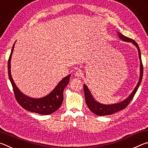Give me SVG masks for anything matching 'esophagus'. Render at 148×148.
Masks as SVG:
<instances>
[{
	"label": "esophagus",
	"instance_id": "34e87169",
	"mask_svg": "<svg viewBox=\"0 0 148 148\" xmlns=\"http://www.w3.org/2000/svg\"><path fill=\"white\" fill-rule=\"evenodd\" d=\"M74 74V76L77 77H81L82 76H83V72H82L81 70H77V71L75 72Z\"/></svg>",
	"mask_w": 148,
	"mask_h": 148
}]
</instances>
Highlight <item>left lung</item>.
<instances>
[{
  "mask_svg": "<svg viewBox=\"0 0 148 148\" xmlns=\"http://www.w3.org/2000/svg\"><path fill=\"white\" fill-rule=\"evenodd\" d=\"M118 36L120 39H121L122 40L125 42H131L138 49V51L139 55V59L140 62V78L139 81L138 82L135 89L133 90V91L132 92V93L127 97V98L124 100L123 101L117 104H101L100 102H98L95 100V99L91 95V92L87 88V87L86 84H84V94H85V98H86V102L87 104V106H88L89 110L94 113L95 114L97 115V116H108V115H112L116 112H117L120 111V110H123L127 106H128L130 102L131 101V100L133 98L134 95L136 94L138 89L140 86V84H141L142 76H143V64H142V59H141V53H140V50L138 45L135 42L134 40H132L128 37L124 36V35L121 34L120 32H117Z\"/></svg>",
  "mask_w": 148,
  "mask_h": 148,
  "instance_id": "1",
  "label": "left lung"
}]
</instances>
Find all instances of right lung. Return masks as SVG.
Masks as SVG:
<instances>
[{"label":"right lung","mask_w":148,"mask_h":148,"mask_svg":"<svg viewBox=\"0 0 148 148\" xmlns=\"http://www.w3.org/2000/svg\"><path fill=\"white\" fill-rule=\"evenodd\" d=\"M14 45L15 44H14L13 47H12L10 56L8 59V71L9 79L10 80L12 87H13L15 97H16L17 102L24 109L28 110L29 112H34V113H37L41 115H49L53 113L59 108L62 103V101H63V91L65 87L69 84L71 74L64 77L57 84L56 88L47 96L40 99H34L27 97V95H24L17 88L11 75L10 62L14 48Z\"/></svg>","instance_id":"add662e5"}]
</instances>
